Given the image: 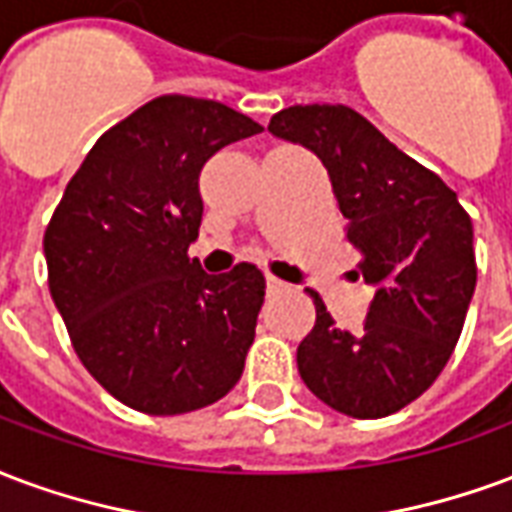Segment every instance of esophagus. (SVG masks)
<instances>
[{
  "mask_svg": "<svg viewBox=\"0 0 512 512\" xmlns=\"http://www.w3.org/2000/svg\"><path fill=\"white\" fill-rule=\"evenodd\" d=\"M267 286H270V289H283L286 283H283L281 278H275V275H267Z\"/></svg>",
  "mask_w": 512,
  "mask_h": 512,
  "instance_id": "1",
  "label": "esophagus"
}]
</instances>
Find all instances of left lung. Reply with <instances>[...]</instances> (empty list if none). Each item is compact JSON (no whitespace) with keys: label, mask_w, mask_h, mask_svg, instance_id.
Instances as JSON below:
<instances>
[{"label":"left lung","mask_w":512,"mask_h":512,"mask_svg":"<svg viewBox=\"0 0 512 512\" xmlns=\"http://www.w3.org/2000/svg\"><path fill=\"white\" fill-rule=\"evenodd\" d=\"M270 133L308 147L333 182L357 275L376 289L360 330H343L311 292L316 324L297 368L335 412L376 420L436 382L464 330L475 294L472 218L434 171L420 166L354 108L289 106Z\"/></svg>","instance_id":"8db88e82"}]
</instances>
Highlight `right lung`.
Instances as JSON below:
<instances>
[{
    "label": "right lung",
    "instance_id": "right-lung-1",
    "mask_svg": "<svg viewBox=\"0 0 512 512\" xmlns=\"http://www.w3.org/2000/svg\"><path fill=\"white\" fill-rule=\"evenodd\" d=\"M253 133L218 100L160 95L95 141L48 220V289L70 343L136 412H196L240 382L264 275L248 261L210 275L188 248L204 163Z\"/></svg>",
    "mask_w": 512,
    "mask_h": 512
}]
</instances>
